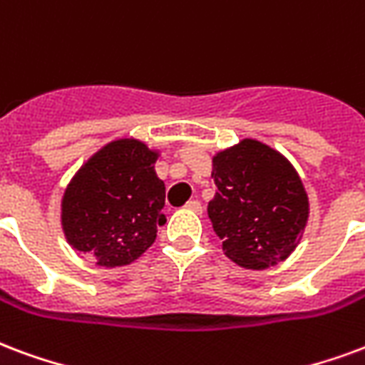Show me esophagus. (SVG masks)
I'll use <instances>...</instances> for the list:
<instances>
[{"instance_id": "esophagus-1", "label": "esophagus", "mask_w": 365, "mask_h": 365, "mask_svg": "<svg viewBox=\"0 0 365 365\" xmlns=\"http://www.w3.org/2000/svg\"><path fill=\"white\" fill-rule=\"evenodd\" d=\"M185 209L193 210V212H197V215H201V212H203V207H201V203H199L197 199H193V201H187Z\"/></svg>"}]
</instances>
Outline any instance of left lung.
Wrapping results in <instances>:
<instances>
[{"mask_svg":"<svg viewBox=\"0 0 365 365\" xmlns=\"http://www.w3.org/2000/svg\"><path fill=\"white\" fill-rule=\"evenodd\" d=\"M217 193L209 218L236 265L263 271L284 261L299 244L309 201L298 172L279 150L242 139L212 156Z\"/></svg>","mask_w":365,"mask_h":365,"instance_id":"8db88e82","label":"left lung"}]
</instances>
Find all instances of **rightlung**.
<instances>
[{
	"instance_id": "1",
	"label": "right lung",
	"mask_w": 365,
	"mask_h": 365,
	"mask_svg": "<svg viewBox=\"0 0 365 365\" xmlns=\"http://www.w3.org/2000/svg\"><path fill=\"white\" fill-rule=\"evenodd\" d=\"M158 150L115 139L96 150L67 183L61 228L69 245L98 267H125L155 244L166 187L156 175Z\"/></svg>"
}]
</instances>
